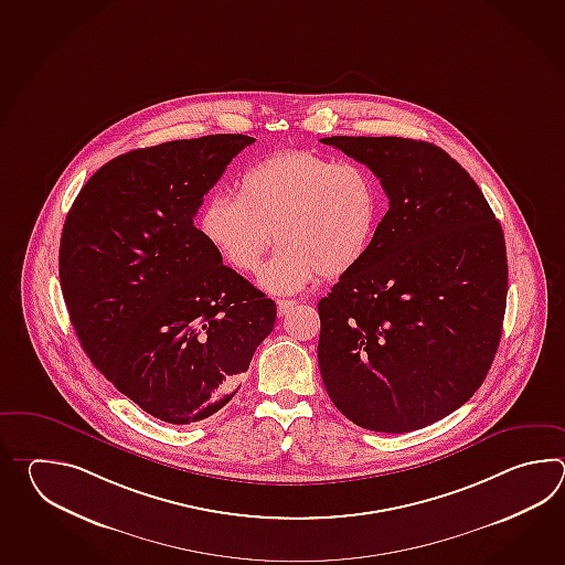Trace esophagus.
<instances>
[{"label": "esophagus", "instance_id": "esophagus-1", "mask_svg": "<svg viewBox=\"0 0 565 565\" xmlns=\"http://www.w3.org/2000/svg\"><path fill=\"white\" fill-rule=\"evenodd\" d=\"M292 307H297V300H277V311L280 317H282V315H287V312L290 311Z\"/></svg>", "mask_w": 565, "mask_h": 565}]
</instances>
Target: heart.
<instances>
[{"mask_svg":"<svg viewBox=\"0 0 565 565\" xmlns=\"http://www.w3.org/2000/svg\"><path fill=\"white\" fill-rule=\"evenodd\" d=\"M380 214L377 181L360 163L282 151L246 169L236 195H212L200 232L242 275L258 268L275 234L278 250L260 285L295 292L317 275L339 278L358 268L372 250Z\"/></svg>","mask_w":565,"mask_h":565,"instance_id":"heart-1","label":"heart"}]
</instances>
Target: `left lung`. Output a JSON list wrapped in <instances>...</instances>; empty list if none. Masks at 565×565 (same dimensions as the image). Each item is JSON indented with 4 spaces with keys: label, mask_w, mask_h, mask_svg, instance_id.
I'll list each match as a JSON object with an SVG mask.
<instances>
[{
    "label": "left lung",
    "mask_w": 565,
    "mask_h": 565,
    "mask_svg": "<svg viewBox=\"0 0 565 565\" xmlns=\"http://www.w3.org/2000/svg\"><path fill=\"white\" fill-rule=\"evenodd\" d=\"M372 169L390 210L372 250L319 300V370L337 409L402 434L460 408L501 341L507 250L479 185L440 147L324 137Z\"/></svg>",
    "instance_id": "left-lung-1"
}]
</instances>
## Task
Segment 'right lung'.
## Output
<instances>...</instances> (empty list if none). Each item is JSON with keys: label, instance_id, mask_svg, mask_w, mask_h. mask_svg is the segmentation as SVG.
<instances>
[{"label": "right lung", "instance_id": "right-lung-1", "mask_svg": "<svg viewBox=\"0 0 565 565\" xmlns=\"http://www.w3.org/2000/svg\"><path fill=\"white\" fill-rule=\"evenodd\" d=\"M248 135L135 149L96 171L61 238L62 295L98 372L147 414L192 424L224 408L277 321L193 226Z\"/></svg>", "mask_w": 565, "mask_h": 565}]
</instances>
